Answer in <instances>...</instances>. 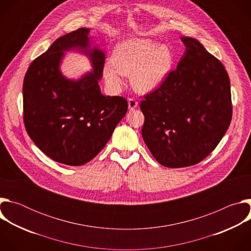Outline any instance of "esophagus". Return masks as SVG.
I'll return each mask as SVG.
<instances>
[{
    "label": "esophagus",
    "mask_w": 251,
    "mask_h": 251,
    "mask_svg": "<svg viewBox=\"0 0 251 251\" xmlns=\"http://www.w3.org/2000/svg\"><path fill=\"white\" fill-rule=\"evenodd\" d=\"M137 106H138V102L134 98H129L128 99V107H129L130 110L135 109Z\"/></svg>",
    "instance_id": "34e87169"
}]
</instances>
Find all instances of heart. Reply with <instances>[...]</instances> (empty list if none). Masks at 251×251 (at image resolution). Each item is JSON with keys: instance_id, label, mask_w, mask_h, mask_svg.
Listing matches in <instances>:
<instances>
[{"instance_id": "obj_1", "label": "heart", "mask_w": 251, "mask_h": 251, "mask_svg": "<svg viewBox=\"0 0 251 251\" xmlns=\"http://www.w3.org/2000/svg\"><path fill=\"white\" fill-rule=\"evenodd\" d=\"M173 53L167 46L148 39H128L118 44L113 60L107 61L103 75L108 86L118 91L125 75L135 90L148 92L157 88L166 79L173 65Z\"/></svg>"}]
</instances>
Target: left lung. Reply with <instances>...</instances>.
I'll return each instance as SVG.
<instances>
[{
	"label": "left lung",
	"mask_w": 251,
	"mask_h": 251,
	"mask_svg": "<svg viewBox=\"0 0 251 251\" xmlns=\"http://www.w3.org/2000/svg\"><path fill=\"white\" fill-rule=\"evenodd\" d=\"M186 50L176 68L140 103L142 137L168 168L202 161L218 146L231 121L230 82L223 63L196 39L181 38Z\"/></svg>",
	"instance_id": "1"
}]
</instances>
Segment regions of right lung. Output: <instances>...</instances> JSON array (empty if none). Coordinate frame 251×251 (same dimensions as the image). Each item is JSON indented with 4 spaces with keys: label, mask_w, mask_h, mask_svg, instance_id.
Masks as SVG:
<instances>
[{
    "label": "right lung",
    "mask_w": 251,
    "mask_h": 251,
    "mask_svg": "<svg viewBox=\"0 0 251 251\" xmlns=\"http://www.w3.org/2000/svg\"><path fill=\"white\" fill-rule=\"evenodd\" d=\"M90 29L81 27L57 39L29 65L23 84L24 122L39 149L55 162L82 166L111 138L128 110L127 100L101 93L105 53L90 48ZM76 50L91 59L93 71L75 81L60 71L65 51Z\"/></svg>",
    "instance_id": "obj_1"
}]
</instances>
